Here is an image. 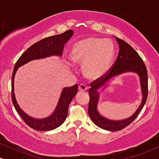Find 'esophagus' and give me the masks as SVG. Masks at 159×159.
I'll use <instances>...</instances> for the list:
<instances>
[{
	"label": "esophagus",
	"instance_id": "esophagus-1",
	"mask_svg": "<svg viewBox=\"0 0 159 159\" xmlns=\"http://www.w3.org/2000/svg\"><path fill=\"white\" fill-rule=\"evenodd\" d=\"M78 89H79V90L81 91H85L87 90V85L84 84H80L79 87H78Z\"/></svg>",
	"mask_w": 159,
	"mask_h": 159
}]
</instances>
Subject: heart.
Wrapping results in <instances>:
<instances>
[{"mask_svg":"<svg viewBox=\"0 0 159 159\" xmlns=\"http://www.w3.org/2000/svg\"><path fill=\"white\" fill-rule=\"evenodd\" d=\"M114 55V47L109 39L89 37L72 46L71 57L74 63L84 65V75L89 78H101L110 69Z\"/></svg>","mask_w":159,"mask_h":159,"instance_id":"1","label":"heart"}]
</instances>
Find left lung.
<instances>
[{"label": "left lung", "instance_id": "8db88e82", "mask_svg": "<svg viewBox=\"0 0 159 159\" xmlns=\"http://www.w3.org/2000/svg\"><path fill=\"white\" fill-rule=\"evenodd\" d=\"M115 39L120 48L116 62L108 72L90 84V88L89 90L90 102L88 105V114L90 119L95 125L110 132L121 130L132 123L143 108L148 95V75L143 60L136 51L127 43L116 36ZM126 72H134L139 76L142 93V102L136 112L129 118L120 120H110L103 117L98 111L100 91H103L108 86V84L115 77Z\"/></svg>", "mask_w": 159, "mask_h": 159}]
</instances>
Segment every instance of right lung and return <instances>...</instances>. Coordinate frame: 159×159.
Instances as JSON below:
<instances>
[{
  "mask_svg": "<svg viewBox=\"0 0 159 159\" xmlns=\"http://www.w3.org/2000/svg\"><path fill=\"white\" fill-rule=\"evenodd\" d=\"M74 31L69 30L61 34H57L40 40L34 43L21 54L14 66L12 75V100L16 111L25 123L32 129L37 131H51L59 127L63 123L68 115V107L72 98L78 93V84L64 87L62 90L57 105L49 116L44 118L32 117L24 111L16 101L14 92V79L18 69L28 62L48 57L51 56L62 57L64 45L73 36Z\"/></svg>",
  "mask_w": 159,
  "mask_h": 159,
  "instance_id": "1",
  "label": "right lung"
}]
</instances>
